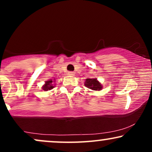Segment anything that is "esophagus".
<instances>
[{"instance_id": "1", "label": "esophagus", "mask_w": 152, "mask_h": 152, "mask_svg": "<svg viewBox=\"0 0 152 152\" xmlns=\"http://www.w3.org/2000/svg\"><path fill=\"white\" fill-rule=\"evenodd\" d=\"M68 74H69V76H75V73L73 72V71H69V72L68 73Z\"/></svg>"}]
</instances>
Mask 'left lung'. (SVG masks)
I'll return each instance as SVG.
<instances>
[{
    "mask_svg": "<svg viewBox=\"0 0 152 152\" xmlns=\"http://www.w3.org/2000/svg\"><path fill=\"white\" fill-rule=\"evenodd\" d=\"M84 84L87 88H91V90L99 91L102 88V84L100 82L97 81L96 78H86Z\"/></svg>",
    "mask_w": 152,
    "mask_h": 152,
    "instance_id": "obj_1",
    "label": "left lung"
}]
</instances>
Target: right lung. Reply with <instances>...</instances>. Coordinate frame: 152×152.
<instances>
[{"label": "right lung", "instance_id": "1", "mask_svg": "<svg viewBox=\"0 0 152 152\" xmlns=\"http://www.w3.org/2000/svg\"><path fill=\"white\" fill-rule=\"evenodd\" d=\"M53 81H55V80H52V79H50L48 80V81H46L45 82V84L43 85L42 88L43 90L44 91H48V90H50L52 89V88H54L53 86Z\"/></svg>", "mask_w": 152, "mask_h": 152}]
</instances>
